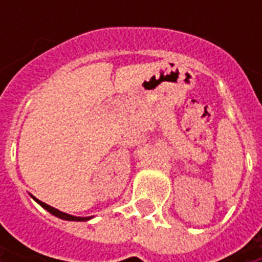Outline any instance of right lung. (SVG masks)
<instances>
[{"label":"right lung","mask_w":262,"mask_h":262,"mask_svg":"<svg viewBox=\"0 0 262 262\" xmlns=\"http://www.w3.org/2000/svg\"><path fill=\"white\" fill-rule=\"evenodd\" d=\"M34 200H35V201H36V203H38V204H40V205H42V207L45 208V209H47V211L50 212V213H53V215L57 216V217H61V219H65V220H76V222H80V220L83 222V220H88V219H90V217H76V216L68 215V213H63V212L58 211V209H55V208L50 207V205H47V204L42 203V201H39V200H38V199H35V197H34Z\"/></svg>","instance_id":"add662e5"}]
</instances>
